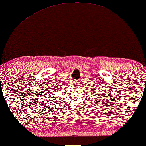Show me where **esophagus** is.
I'll use <instances>...</instances> for the list:
<instances>
[{
	"instance_id": "34e87169",
	"label": "esophagus",
	"mask_w": 146,
	"mask_h": 146,
	"mask_svg": "<svg viewBox=\"0 0 146 146\" xmlns=\"http://www.w3.org/2000/svg\"><path fill=\"white\" fill-rule=\"evenodd\" d=\"M78 85H79V84H78Z\"/></svg>"
}]
</instances>
